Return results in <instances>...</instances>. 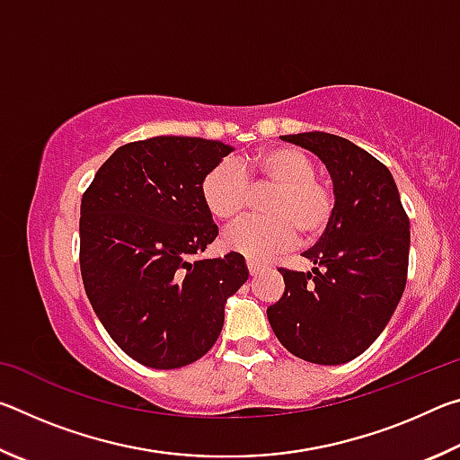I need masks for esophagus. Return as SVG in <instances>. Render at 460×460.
I'll list each match as a JSON object with an SVG mask.
<instances>
[{
	"instance_id": "1",
	"label": "esophagus",
	"mask_w": 460,
	"mask_h": 460,
	"mask_svg": "<svg viewBox=\"0 0 460 460\" xmlns=\"http://www.w3.org/2000/svg\"><path fill=\"white\" fill-rule=\"evenodd\" d=\"M247 270H249V276L255 278L258 274H261L263 266H261V263H258V261H253V260H247Z\"/></svg>"
}]
</instances>
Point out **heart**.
<instances>
[{
    "instance_id": "1",
    "label": "heart",
    "mask_w": 460,
    "mask_h": 460,
    "mask_svg": "<svg viewBox=\"0 0 460 460\" xmlns=\"http://www.w3.org/2000/svg\"><path fill=\"white\" fill-rule=\"evenodd\" d=\"M253 189H274L263 202L270 217L243 219L223 233V247L252 260H270L290 247L296 237L313 241L329 229L334 217V192L316 164L298 147H271L253 158L223 160L202 178L200 194L215 219L231 221L252 202Z\"/></svg>"
}]
</instances>
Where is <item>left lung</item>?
<instances>
[{
	"instance_id": "obj_1",
	"label": "left lung",
	"mask_w": 460,
	"mask_h": 460,
	"mask_svg": "<svg viewBox=\"0 0 460 460\" xmlns=\"http://www.w3.org/2000/svg\"><path fill=\"white\" fill-rule=\"evenodd\" d=\"M282 139L324 162L334 217L302 253L313 271L279 270L286 290L268 308V321L292 355L341 365L369 349L398 306L408 278L410 219L392 172L363 147L324 131Z\"/></svg>"
}]
</instances>
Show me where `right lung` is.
I'll use <instances>...</instances> for the list:
<instances>
[{
  "instance_id": "right-lung-1",
  "label": "right lung",
  "mask_w": 460,
  "mask_h": 460,
  "mask_svg": "<svg viewBox=\"0 0 460 460\" xmlns=\"http://www.w3.org/2000/svg\"><path fill=\"white\" fill-rule=\"evenodd\" d=\"M233 147L158 136L115 150L81 200V276L101 324L131 359L178 369L219 339L225 302L247 282L243 255H197L217 225L200 184Z\"/></svg>"
}]
</instances>
